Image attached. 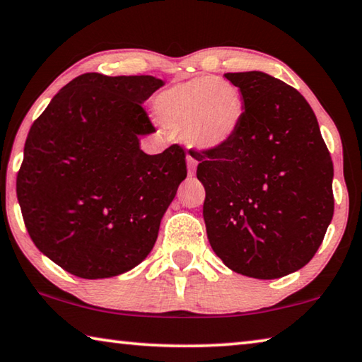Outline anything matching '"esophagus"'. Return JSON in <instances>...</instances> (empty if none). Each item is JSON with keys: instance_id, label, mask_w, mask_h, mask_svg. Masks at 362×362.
<instances>
[{"instance_id": "34e87169", "label": "esophagus", "mask_w": 362, "mask_h": 362, "mask_svg": "<svg viewBox=\"0 0 362 362\" xmlns=\"http://www.w3.org/2000/svg\"><path fill=\"white\" fill-rule=\"evenodd\" d=\"M197 159H194L192 154H187V165H188V174L193 175L194 169H197Z\"/></svg>"}]
</instances>
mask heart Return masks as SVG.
<instances>
[{
	"label": "heart",
	"mask_w": 362,
	"mask_h": 362,
	"mask_svg": "<svg viewBox=\"0 0 362 362\" xmlns=\"http://www.w3.org/2000/svg\"><path fill=\"white\" fill-rule=\"evenodd\" d=\"M154 107L160 124L182 134L199 150H214L235 135L243 116V101L230 82L197 77L158 93Z\"/></svg>",
	"instance_id": "heart-1"
}]
</instances>
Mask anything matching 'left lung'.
I'll return each instance as SVG.
<instances>
[{"instance_id": "8db88e82", "label": "left lung", "mask_w": 362, "mask_h": 362, "mask_svg": "<svg viewBox=\"0 0 362 362\" xmlns=\"http://www.w3.org/2000/svg\"><path fill=\"white\" fill-rule=\"evenodd\" d=\"M240 88L238 130L193 151L214 253L233 272L271 280L313 259L334 217V164L300 91L259 71L228 72Z\"/></svg>"}]
</instances>
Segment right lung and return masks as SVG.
I'll list each match as a JSON object with an SVG mask.
<instances>
[{
    "instance_id": "1",
    "label": "right lung",
    "mask_w": 362,
    "mask_h": 362,
    "mask_svg": "<svg viewBox=\"0 0 362 362\" xmlns=\"http://www.w3.org/2000/svg\"><path fill=\"white\" fill-rule=\"evenodd\" d=\"M153 76L88 72L54 95L28 132L17 199L32 242L80 279L124 274L145 259L187 177L185 151L140 150L154 125L143 103Z\"/></svg>"
}]
</instances>
